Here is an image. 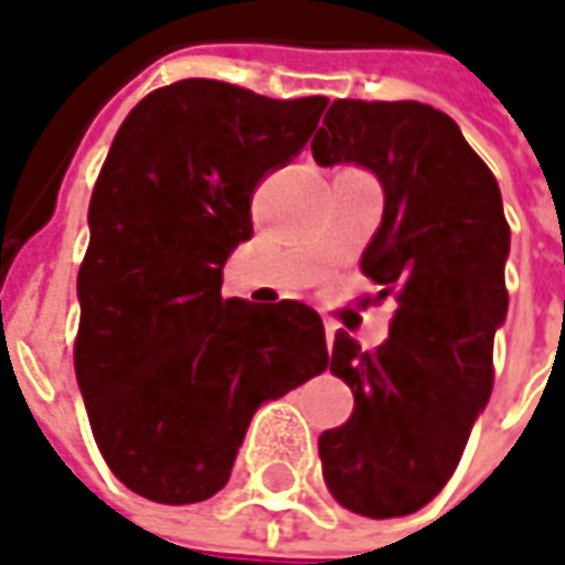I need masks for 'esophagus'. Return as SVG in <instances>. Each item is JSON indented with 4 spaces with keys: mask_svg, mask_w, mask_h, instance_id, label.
I'll return each instance as SVG.
<instances>
[{
    "mask_svg": "<svg viewBox=\"0 0 565 565\" xmlns=\"http://www.w3.org/2000/svg\"><path fill=\"white\" fill-rule=\"evenodd\" d=\"M332 332H335V323H332V320H327V339H329V344H332Z\"/></svg>",
    "mask_w": 565,
    "mask_h": 565,
    "instance_id": "34e87169",
    "label": "esophagus"
}]
</instances>
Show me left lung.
<instances>
[{
  "label": "left lung",
  "mask_w": 565,
  "mask_h": 565,
  "mask_svg": "<svg viewBox=\"0 0 565 565\" xmlns=\"http://www.w3.org/2000/svg\"><path fill=\"white\" fill-rule=\"evenodd\" d=\"M310 151L323 168L380 177L385 211L361 270L397 305L376 351L342 329L329 348L354 414L320 435L323 479L351 513L407 516L448 486L491 397L510 255L501 189L460 127L423 102L335 98Z\"/></svg>",
  "instance_id": "left-lung-1"
}]
</instances>
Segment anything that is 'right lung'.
Wrapping results in <instances>:
<instances>
[{
	"label": "right lung",
	"instance_id": "right-lung-1",
	"mask_svg": "<svg viewBox=\"0 0 565 565\" xmlns=\"http://www.w3.org/2000/svg\"><path fill=\"white\" fill-rule=\"evenodd\" d=\"M327 102L177 79L132 108L98 170L74 370L105 463L149 501L217 494L257 407L329 366L313 308L221 295L257 183L305 149Z\"/></svg>",
	"mask_w": 565,
	"mask_h": 565
}]
</instances>
